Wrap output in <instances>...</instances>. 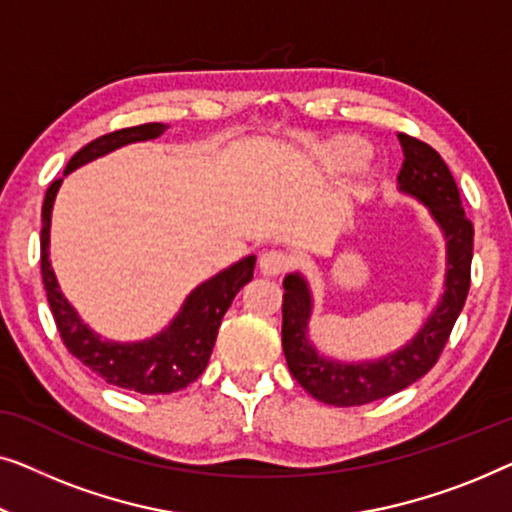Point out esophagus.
Listing matches in <instances>:
<instances>
[{"label": "esophagus", "mask_w": 512, "mask_h": 512, "mask_svg": "<svg viewBox=\"0 0 512 512\" xmlns=\"http://www.w3.org/2000/svg\"><path fill=\"white\" fill-rule=\"evenodd\" d=\"M287 266H290V257H287L283 250H266L259 257V271L264 273V276H278V273H283Z\"/></svg>", "instance_id": "34e87169"}]
</instances>
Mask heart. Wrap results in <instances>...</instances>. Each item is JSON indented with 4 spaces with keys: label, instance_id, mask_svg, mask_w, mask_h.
I'll list each match as a JSON object with an SVG mask.
<instances>
[{
    "label": "heart",
    "instance_id": "b5f03b06",
    "mask_svg": "<svg viewBox=\"0 0 512 512\" xmlns=\"http://www.w3.org/2000/svg\"><path fill=\"white\" fill-rule=\"evenodd\" d=\"M369 143L362 139H355V136H343V139H336L327 143L325 148L320 150L318 160L327 171H350L362 167L369 157Z\"/></svg>",
    "mask_w": 512,
    "mask_h": 512
}]
</instances>
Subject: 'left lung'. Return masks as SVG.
Wrapping results in <instances>:
<instances>
[{
    "label": "left lung",
    "mask_w": 512,
    "mask_h": 512,
    "mask_svg": "<svg viewBox=\"0 0 512 512\" xmlns=\"http://www.w3.org/2000/svg\"><path fill=\"white\" fill-rule=\"evenodd\" d=\"M399 141L403 148V164L397 176L399 190L422 201L445 236V290L434 313L403 348L373 362H338L313 348L308 338V320L313 313L311 290L301 273H287L283 280V352L287 366L311 397L329 406H364L420 380L441 357L471 287L473 225L464 213L455 178L429 143L408 134H399Z\"/></svg>",
    "instance_id": "left-lung-1"
}]
</instances>
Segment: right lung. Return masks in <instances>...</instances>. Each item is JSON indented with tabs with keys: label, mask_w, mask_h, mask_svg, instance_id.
Returning <instances> with one entry per match:
<instances>
[{
	"label": "right lung",
	"mask_w": 512,
	"mask_h": 512,
	"mask_svg": "<svg viewBox=\"0 0 512 512\" xmlns=\"http://www.w3.org/2000/svg\"><path fill=\"white\" fill-rule=\"evenodd\" d=\"M164 129L167 125H162V122H148V125L125 127L99 136L71 157L64 176L115 148L127 146V143L157 139ZM60 185L62 178L50 183L41 208V278L62 343L67 345L71 355L81 359L85 366H90L97 376H102L106 383L122 387V390L169 394L194 383L211 359L220 322L225 318L227 308L232 306L236 292L253 280L255 255L239 259L229 269L215 273L206 283L194 287L187 294L181 311L171 320V325L160 334L136 343L106 341L78 318L74 306L60 292L55 271L50 266V213H53V201Z\"/></svg>",
	"instance_id": "1"
}]
</instances>
